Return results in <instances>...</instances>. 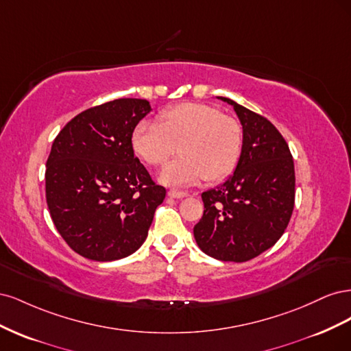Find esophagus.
Masks as SVG:
<instances>
[{
  "label": "esophagus",
  "mask_w": 351,
  "mask_h": 351,
  "mask_svg": "<svg viewBox=\"0 0 351 351\" xmlns=\"http://www.w3.org/2000/svg\"><path fill=\"white\" fill-rule=\"evenodd\" d=\"M168 196L169 197H174V199H182V197H186L187 193L186 192H182V190H176V189H171L168 192Z\"/></svg>",
  "instance_id": "obj_1"
}]
</instances>
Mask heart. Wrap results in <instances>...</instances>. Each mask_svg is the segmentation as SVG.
<instances>
[{
  "mask_svg": "<svg viewBox=\"0 0 351 351\" xmlns=\"http://www.w3.org/2000/svg\"><path fill=\"white\" fill-rule=\"evenodd\" d=\"M243 127L230 115L205 104H182L158 115L156 124L141 121L130 134L133 152L149 165L167 164L159 182L167 186H192L202 178L219 182L239 164L243 151Z\"/></svg>",
  "mask_w": 351,
  "mask_h": 351,
  "instance_id": "heart-1",
  "label": "heart"
}]
</instances>
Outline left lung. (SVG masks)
Instances as JSON below:
<instances>
[{
	"label": "left lung",
	"mask_w": 351,
	"mask_h": 351,
	"mask_svg": "<svg viewBox=\"0 0 351 351\" xmlns=\"http://www.w3.org/2000/svg\"><path fill=\"white\" fill-rule=\"evenodd\" d=\"M243 125V151L221 186L202 193L204 217L193 228L200 250L246 262L280 240L294 208V162L281 133L265 117L228 98Z\"/></svg>",
	"instance_id": "8db88e82"
}]
</instances>
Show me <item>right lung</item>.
Returning a JSON list of instances; mask_svg holds the SVG:
<instances>
[{"label": "right lung", "instance_id": "obj_1", "mask_svg": "<svg viewBox=\"0 0 351 351\" xmlns=\"http://www.w3.org/2000/svg\"><path fill=\"white\" fill-rule=\"evenodd\" d=\"M147 112L146 99L105 102L77 114L52 143L48 209L61 237L83 258L110 262L134 253L165 199L130 145Z\"/></svg>", "mask_w": 351, "mask_h": 351}]
</instances>
